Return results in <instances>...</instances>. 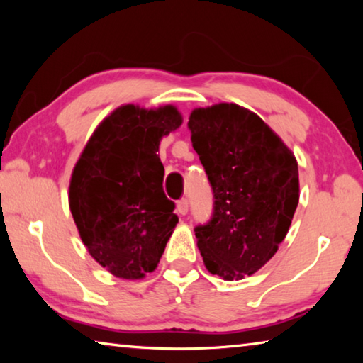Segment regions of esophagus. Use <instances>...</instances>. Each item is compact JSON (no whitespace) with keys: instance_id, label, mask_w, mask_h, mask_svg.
<instances>
[{"instance_id":"obj_1","label":"esophagus","mask_w":363,"mask_h":363,"mask_svg":"<svg viewBox=\"0 0 363 363\" xmlns=\"http://www.w3.org/2000/svg\"><path fill=\"white\" fill-rule=\"evenodd\" d=\"M189 211V200L187 199H181L177 201V213L182 214V216H186Z\"/></svg>"}]
</instances>
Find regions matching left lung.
<instances>
[{
	"mask_svg": "<svg viewBox=\"0 0 363 363\" xmlns=\"http://www.w3.org/2000/svg\"><path fill=\"white\" fill-rule=\"evenodd\" d=\"M190 139L214 195L213 216L195 227L206 269L242 280L277 253L299 201L298 162L259 116L237 104L195 108Z\"/></svg>",
	"mask_w": 363,
	"mask_h": 363,
	"instance_id": "left-lung-1",
	"label": "left lung"
}]
</instances>
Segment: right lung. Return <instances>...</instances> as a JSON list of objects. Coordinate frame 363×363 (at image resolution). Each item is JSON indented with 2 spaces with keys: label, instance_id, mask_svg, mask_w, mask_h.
I'll return each mask as SVG.
<instances>
[{
  "label": "right lung",
  "instance_id": "right-lung-1",
  "mask_svg": "<svg viewBox=\"0 0 363 363\" xmlns=\"http://www.w3.org/2000/svg\"><path fill=\"white\" fill-rule=\"evenodd\" d=\"M182 125L173 106L126 104L96 128L73 168L69 205L89 255L118 279L157 269L177 224L163 192L160 140Z\"/></svg>",
  "mask_w": 363,
  "mask_h": 363
}]
</instances>
